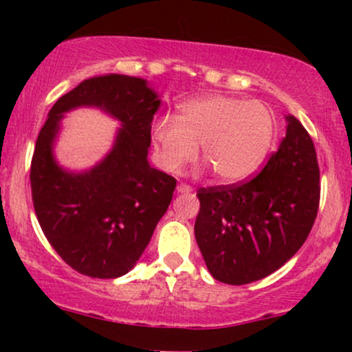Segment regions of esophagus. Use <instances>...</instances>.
Wrapping results in <instances>:
<instances>
[{
	"mask_svg": "<svg viewBox=\"0 0 352 352\" xmlns=\"http://www.w3.org/2000/svg\"><path fill=\"white\" fill-rule=\"evenodd\" d=\"M177 192H179V193H190V192H193V188L187 184H180L179 187H177Z\"/></svg>",
	"mask_w": 352,
	"mask_h": 352,
	"instance_id": "obj_1",
	"label": "esophagus"
}]
</instances>
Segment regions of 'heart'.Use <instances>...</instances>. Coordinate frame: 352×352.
Returning <instances> with one entry per match:
<instances>
[{"mask_svg":"<svg viewBox=\"0 0 352 352\" xmlns=\"http://www.w3.org/2000/svg\"><path fill=\"white\" fill-rule=\"evenodd\" d=\"M160 168L175 173L200 155L225 184H240L263 165L274 137V117L261 102L225 94L190 99L177 116H159L151 125Z\"/></svg>","mask_w":352,"mask_h":352,"instance_id":"1","label":"heart"}]
</instances>
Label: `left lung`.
<instances>
[{
    "label": "left lung",
    "mask_w": 352,
    "mask_h": 352,
    "mask_svg": "<svg viewBox=\"0 0 352 352\" xmlns=\"http://www.w3.org/2000/svg\"><path fill=\"white\" fill-rule=\"evenodd\" d=\"M285 119V139L256 177L197 193V243L210 274L227 285H248L280 270L301 248L316 220L314 144L296 117Z\"/></svg>",
    "instance_id": "obj_1"
}]
</instances>
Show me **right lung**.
<instances>
[{
  "label": "right lung",
  "instance_id": "right-lung-1",
  "mask_svg": "<svg viewBox=\"0 0 352 352\" xmlns=\"http://www.w3.org/2000/svg\"><path fill=\"white\" fill-rule=\"evenodd\" d=\"M78 107L100 108L121 127L100 163L74 173L58 165L54 144L63 114ZM159 107L145 79L106 74L82 80L47 114L31 160L34 212L47 241L76 272L91 278L129 273L167 212L177 182L147 160Z\"/></svg>",
  "mask_w": 352,
  "mask_h": 352
}]
</instances>
